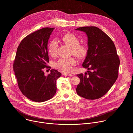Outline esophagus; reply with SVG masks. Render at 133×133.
I'll return each instance as SVG.
<instances>
[{"label": "esophagus", "instance_id": "1", "mask_svg": "<svg viewBox=\"0 0 133 133\" xmlns=\"http://www.w3.org/2000/svg\"><path fill=\"white\" fill-rule=\"evenodd\" d=\"M63 75H64V76H72V74H71L66 73H65L63 74Z\"/></svg>", "mask_w": 133, "mask_h": 133}]
</instances>
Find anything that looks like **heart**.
I'll use <instances>...</instances> for the list:
<instances>
[{
	"instance_id": "b5f03b06",
	"label": "heart",
	"mask_w": 133,
	"mask_h": 133,
	"mask_svg": "<svg viewBox=\"0 0 133 133\" xmlns=\"http://www.w3.org/2000/svg\"><path fill=\"white\" fill-rule=\"evenodd\" d=\"M65 44L72 49V53L79 59H84L87 55L88 49L86 46L80 44V40L75 35L72 33L64 34L61 38ZM58 47V42L55 40H52L48 46V52L51 56L57 54ZM76 64L75 60L73 58H60L55 62L54 67L59 71L65 72H70L72 67Z\"/></svg>"
}]
</instances>
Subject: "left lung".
I'll list each match as a JSON object with an SVG mask.
<instances>
[{
    "instance_id": "obj_1",
    "label": "left lung",
    "mask_w": 133,
    "mask_h": 133,
    "mask_svg": "<svg viewBox=\"0 0 133 133\" xmlns=\"http://www.w3.org/2000/svg\"><path fill=\"white\" fill-rule=\"evenodd\" d=\"M75 30L86 33L88 53L82 64L87 73L78 74L77 94L88 100L99 99L105 95L118 77L120 59L115 45L107 35L95 26L79 27Z\"/></svg>"
}]
</instances>
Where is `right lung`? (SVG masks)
I'll use <instances>...</instances> for the list:
<instances>
[{"label":"right lung","instance_id":"right-lung-1","mask_svg":"<svg viewBox=\"0 0 133 133\" xmlns=\"http://www.w3.org/2000/svg\"><path fill=\"white\" fill-rule=\"evenodd\" d=\"M54 28L46 27L28 35L18 47L13 71L19 89L28 99L37 102L51 99L57 92V80L61 73L51 69L45 75L49 62L47 44Z\"/></svg>","mask_w":133,"mask_h":133}]
</instances>
